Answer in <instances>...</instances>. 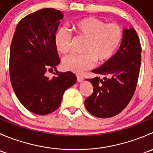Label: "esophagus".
Listing matches in <instances>:
<instances>
[{
  "label": "esophagus",
  "instance_id": "esophagus-1",
  "mask_svg": "<svg viewBox=\"0 0 153 153\" xmlns=\"http://www.w3.org/2000/svg\"><path fill=\"white\" fill-rule=\"evenodd\" d=\"M77 80H78V82H81V81H84V78L81 75H77Z\"/></svg>",
  "mask_w": 153,
  "mask_h": 153
}]
</instances>
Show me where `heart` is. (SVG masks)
Instances as JSON below:
<instances>
[{
  "instance_id": "b5f03b06",
  "label": "heart",
  "mask_w": 153,
  "mask_h": 153,
  "mask_svg": "<svg viewBox=\"0 0 153 153\" xmlns=\"http://www.w3.org/2000/svg\"><path fill=\"white\" fill-rule=\"evenodd\" d=\"M72 29L80 38L86 40L84 48V54L70 55L63 60L66 70L82 74L95 64H101L109 60L121 42L123 32L121 27L115 23L106 24L95 17L82 18L72 25ZM55 47L58 52L67 54L72 46V36L63 28L55 32Z\"/></svg>"
}]
</instances>
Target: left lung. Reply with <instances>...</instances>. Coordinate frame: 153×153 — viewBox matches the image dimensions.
Returning a JSON list of instances; mask_svg holds the SVG:
<instances>
[{
  "instance_id": "8db88e82",
  "label": "left lung",
  "mask_w": 153,
  "mask_h": 153,
  "mask_svg": "<svg viewBox=\"0 0 153 153\" xmlns=\"http://www.w3.org/2000/svg\"><path fill=\"white\" fill-rule=\"evenodd\" d=\"M141 47L135 29H124L118 52L92 72L106 75L86 79L93 93L86 98L85 107L98 118H110L121 112L132 99L138 83L141 62Z\"/></svg>"
}]
</instances>
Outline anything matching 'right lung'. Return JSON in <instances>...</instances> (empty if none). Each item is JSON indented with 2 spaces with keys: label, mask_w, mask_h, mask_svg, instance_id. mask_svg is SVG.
Returning a JSON list of instances; mask_svg holds the SVG:
<instances>
[{
  "label": "right lung",
  "mask_w": 153,
  "mask_h": 153,
  "mask_svg": "<svg viewBox=\"0 0 153 153\" xmlns=\"http://www.w3.org/2000/svg\"><path fill=\"white\" fill-rule=\"evenodd\" d=\"M64 18L62 12L45 8L24 17L15 29L10 47V76L17 98L31 112L47 115L61 104L64 92L77 81L71 72L47 71L60 63L55 32Z\"/></svg>",
  "instance_id": "1"
}]
</instances>
